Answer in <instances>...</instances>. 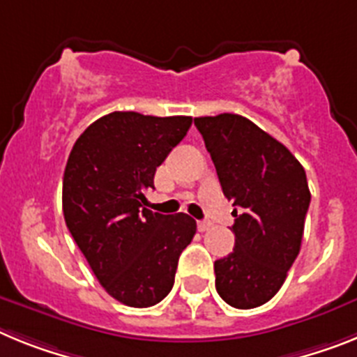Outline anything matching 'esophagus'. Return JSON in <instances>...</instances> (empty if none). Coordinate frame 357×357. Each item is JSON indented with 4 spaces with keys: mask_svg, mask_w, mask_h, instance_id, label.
Segmentation results:
<instances>
[{
    "mask_svg": "<svg viewBox=\"0 0 357 357\" xmlns=\"http://www.w3.org/2000/svg\"><path fill=\"white\" fill-rule=\"evenodd\" d=\"M212 228V222L210 221H199L197 222V230L199 231H208Z\"/></svg>",
    "mask_w": 357,
    "mask_h": 357,
    "instance_id": "obj_1",
    "label": "esophagus"
}]
</instances>
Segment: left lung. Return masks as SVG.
Segmentation results:
<instances>
[{"instance_id": "8db88e82", "label": "left lung", "mask_w": 357, "mask_h": 357, "mask_svg": "<svg viewBox=\"0 0 357 357\" xmlns=\"http://www.w3.org/2000/svg\"><path fill=\"white\" fill-rule=\"evenodd\" d=\"M194 123L235 206V248L213 264L215 289L231 307H259L278 293L298 257L311 203L305 170L286 145L241 114Z\"/></svg>"}]
</instances>
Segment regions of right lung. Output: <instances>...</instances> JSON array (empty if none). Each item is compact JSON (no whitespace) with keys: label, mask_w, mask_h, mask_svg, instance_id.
Segmentation results:
<instances>
[{"label":"right lung","mask_w":357,"mask_h":357,"mask_svg":"<svg viewBox=\"0 0 357 357\" xmlns=\"http://www.w3.org/2000/svg\"><path fill=\"white\" fill-rule=\"evenodd\" d=\"M190 126V116L114 111L93 122L68 158V230L102 287L129 307H151L165 298L179 255L196 235V221L187 213L145 208L156 169Z\"/></svg>","instance_id":"add662e5"}]
</instances>
